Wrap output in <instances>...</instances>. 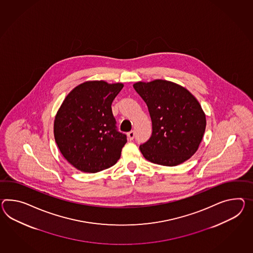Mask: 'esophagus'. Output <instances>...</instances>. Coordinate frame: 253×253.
Listing matches in <instances>:
<instances>
[{"instance_id": "obj_1", "label": "esophagus", "mask_w": 253, "mask_h": 253, "mask_svg": "<svg viewBox=\"0 0 253 253\" xmlns=\"http://www.w3.org/2000/svg\"><path fill=\"white\" fill-rule=\"evenodd\" d=\"M134 136H135L134 130H130V131L128 132V138H129V140H133V139H134Z\"/></svg>"}]
</instances>
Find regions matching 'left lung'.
I'll use <instances>...</instances> for the list:
<instances>
[{
  "label": "left lung",
  "mask_w": 253,
  "mask_h": 253,
  "mask_svg": "<svg viewBox=\"0 0 253 253\" xmlns=\"http://www.w3.org/2000/svg\"><path fill=\"white\" fill-rule=\"evenodd\" d=\"M133 87L148 107L153 132L140 145L145 159L165 167L188 160L198 149L206 129V115L186 88L171 81L137 82Z\"/></svg>",
  "instance_id": "obj_1"
}]
</instances>
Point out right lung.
Instances as JSON below:
<instances>
[{"mask_svg": "<svg viewBox=\"0 0 253 253\" xmlns=\"http://www.w3.org/2000/svg\"><path fill=\"white\" fill-rule=\"evenodd\" d=\"M123 87L122 83L84 82L68 94L57 111L56 144L78 170L99 172L120 159L127 136L118 130L111 104Z\"/></svg>", "mask_w": 253, "mask_h": 253, "instance_id": "1", "label": "right lung"}]
</instances>
